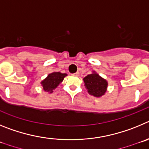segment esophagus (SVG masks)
<instances>
[{"instance_id": "1", "label": "esophagus", "mask_w": 149, "mask_h": 149, "mask_svg": "<svg viewBox=\"0 0 149 149\" xmlns=\"http://www.w3.org/2000/svg\"><path fill=\"white\" fill-rule=\"evenodd\" d=\"M73 75L74 76H79V72H76V73H73Z\"/></svg>"}]
</instances>
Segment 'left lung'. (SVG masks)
I'll use <instances>...</instances> for the list:
<instances>
[{"label":"left lung","mask_w":149,"mask_h":149,"mask_svg":"<svg viewBox=\"0 0 149 149\" xmlns=\"http://www.w3.org/2000/svg\"><path fill=\"white\" fill-rule=\"evenodd\" d=\"M85 88L90 95L95 97L104 96L108 89V83L106 79H103L96 72L93 71L83 79Z\"/></svg>","instance_id":"8db88e82"}]
</instances>
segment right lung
<instances>
[{
	"label": "right lung",
	"mask_w": 149,
	"mask_h": 149,
	"mask_svg": "<svg viewBox=\"0 0 149 149\" xmlns=\"http://www.w3.org/2000/svg\"><path fill=\"white\" fill-rule=\"evenodd\" d=\"M67 76H68L67 73H62L60 72H53L49 73L45 79L41 81L43 90L45 92L52 93L53 92V90L56 89L62 82L65 77Z\"/></svg>",
	"instance_id": "1"
}]
</instances>
